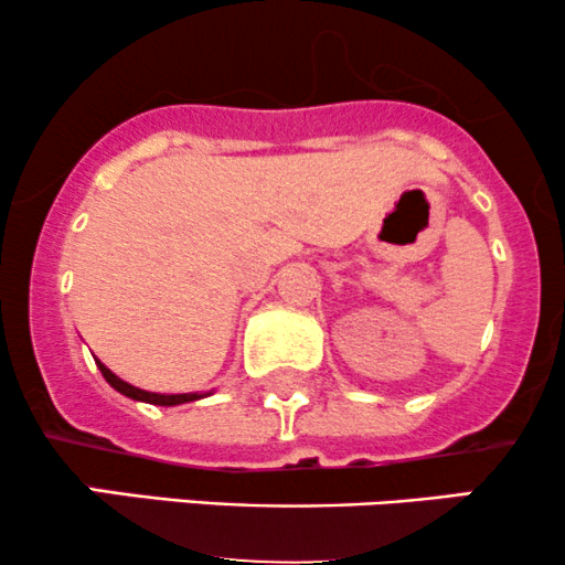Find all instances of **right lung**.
Here are the masks:
<instances>
[{
	"label": "right lung",
	"instance_id": "obj_1",
	"mask_svg": "<svg viewBox=\"0 0 565 565\" xmlns=\"http://www.w3.org/2000/svg\"><path fill=\"white\" fill-rule=\"evenodd\" d=\"M95 362H97L99 373H103L105 381H108L110 386L116 388V391H121L124 396H129V399H137V402H148V404H161V407H174V404L195 402V399H203V396H209V394H152V391H142V388H135V386H129V383L121 381V377H118V375H113L110 370L105 367L103 362H99V360H95Z\"/></svg>",
	"mask_w": 565,
	"mask_h": 565
}]
</instances>
